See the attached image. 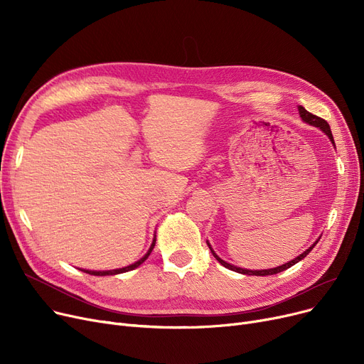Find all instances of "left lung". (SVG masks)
<instances>
[{
  "mask_svg": "<svg viewBox=\"0 0 364 364\" xmlns=\"http://www.w3.org/2000/svg\"><path fill=\"white\" fill-rule=\"evenodd\" d=\"M298 110H299V117L302 118V121L304 122H307V124H310V125H313V127H317V128H320L324 134H326V136L331 139V141H332V144H335V141H333V136H332V131H331V127H329V124L324 121V119H321V118H318V117H316V114H313V113H310L309 110H305L302 106H299L298 107ZM317 242H318V239L309 247L307 251H304L301 255H298L296 258H294L292 261H289V262H286V264H283V265H279V267H276V269H269V270H246V269H240V267H235V265H232V264H228V262H225L224 259H221L215 252H214V250L211 247V245H209L208 242V246H209V250H211V252H213V255L215 257V259L221 264V265H224L225 269H228V270H233V272H236V273H240V274H247V276H272V274H277V273H280V272H284V270H288L289 267H292V265H295L296 262H299L302 258H305L307 257L310 252H311V250L313 247L317 245Z\"/></svg>",
  "mask_w": 364,
  "mask_h": 364,
  "instance_id": "8db88e82",
  "label": "left lung"
}]
</instances>
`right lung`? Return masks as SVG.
<instances>
[{"label":"right lung","instance_id":"add662e5","mask_svg":"<svg viewBox=\"0 0 364 364\" xmlns=\"http://www.w3.org/2000/svg\"><path fill=\"white\" fill-rule=\"evenodd\" d=\"M155 243H156V237L153 239V242H151V245H150V250L147 251V254H146L141 259H139L137 262H134V264H131V265L124 267V269L107 270V272H91V270H82V272H85V273H88V274H92V276H113V274H121V273H125V272H131V270H134V269H137V267H139L140 264H143V262L147 259V257L150 255L151 250H153V247H155Z\"/></svg>","mask_w":364,"mask_h":364}]
</instances>
